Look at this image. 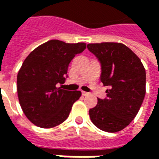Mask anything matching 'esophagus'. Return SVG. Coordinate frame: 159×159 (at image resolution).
<instances>
[{
  "instance_id": "34e87169",
  "label": "esophagus",
  "mask_w": 159,
  "mask_h": 159,
  "mask_svg": "<svg viewBox=\"0 0 159 159\" xmlns=\"http://www.w3.org/2000/svg\"><path fill=\"white\" fill-rule=\"evenodd\" d=\"M82 95H84V96H87V95H89V93H88V92H84V91H83Z\"/></svg>"
}]
</instances>
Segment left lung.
<instances>
[{
    "label": "left lung",
    "instance_id": "left-lung-1",
    "mask_svg": "<svg viewBox=\"0 0 159 159\" xmlns=\"http://www.w3.org/2000/svg\"><path fill=\"white\" fill-rule=\"evenodd\" d=\"M88 48L101 63V81L109 87L105 99L89 110L93 124L102 131H121L135 118L146 93V71L140 58L118 42L90 43Z\"/></svg>",
    "mask_w": 159,
    "mask_h": 159
}]
</instances>
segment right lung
I'll list each match as a JSON object with an SVG mask.
<instances>
[{"instance_id":"right-lung-1","label":"right lung","mask_w":159,"mask_h":159,"mask_svg":"<svg viewBox=\"0 0 159 159\" xmlns=\"http://www.w3.org/2000/svg\"><path fill=\"white\" fill-rule=\"evenodd\" d=\"M86 43H65L51 40L37 47L28 55L17 73V95L25 115L33 124L51 128L68 118L80 91L58 88L63 84L68 66Z\"/></svg>"}]
</instances>
